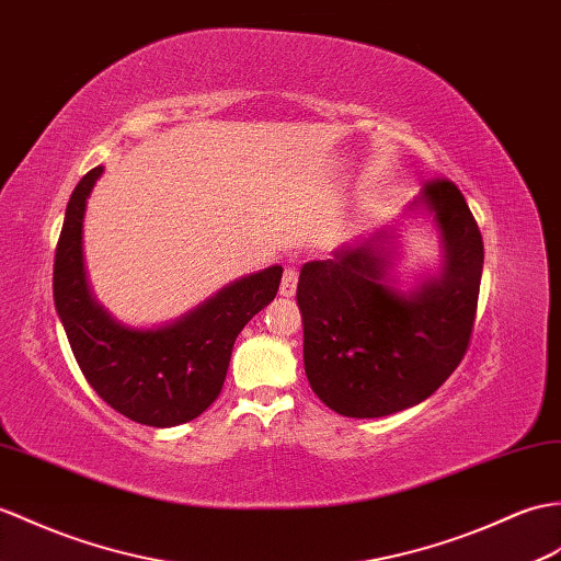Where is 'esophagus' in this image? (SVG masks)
Segmentation results:
<instances>
[{"label":"esophagus","instance_id":"esophagus-1","mask_svg":"<svg viewBox=\"0 0 561 561\" xmlns=\"http://www.w3.org/2000/svg\"><path fill=\"white\" fill-rule=\"evenodd\" d=\"M296 284H298V272L294 267H289L284 272L282 284H279V296L291 298L296 294Z\"/></svg>","mask_w":561,"mask_h":561}]
</instances>
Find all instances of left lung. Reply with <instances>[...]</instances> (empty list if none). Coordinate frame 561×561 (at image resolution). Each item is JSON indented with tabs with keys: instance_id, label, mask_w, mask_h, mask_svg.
<instances>
[{
	"instance_id": "8db88e82",
	"label": "left lung",
	"mask_w": 561,
	"mask_h": 561,
	"mask_svg": "<svg viewBox=\"0 0 561 561\" xmlns=\"http://www.w3.org/2000/svg\"><path fill=\"white\" fill-rule=\"evenodd\" d=\"M411 210L433 217L442 270L411 291L394 286V231L344 243L301 267L296 301L312 392L348 419H382L435 394L473 334L483 237L461 191L427 181Z\"/></svg>"
}]
</instances>
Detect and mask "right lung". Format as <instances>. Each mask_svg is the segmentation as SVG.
<instances>
[{
	"label": "right lung",
	"mask_w": 561,
	"mask_h": 561,
	"mask_svg": "<svg viewBox=\"0 0 561 561\" xmlns=\"http://www.w3.org/2000/svg\"><path fill=\"white\" fill-rule=\"evenodd\" d=\"M102 167L78 181L55 253V306L78 368L102 401L128 421L152 427L188 423L225 385L233 342L277 296L282 267L231 282L205 304L162 328L138 330L114 320L88 286L83 215Z\"/></svg>",
	"instance_id": "right-lung-1"
}]
</instances>
